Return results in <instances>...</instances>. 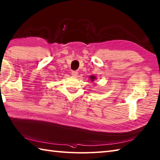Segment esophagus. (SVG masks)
<instances>
[{"label": "esophagus", "mask_w": 160, "mask_h": 160, "mask_svg": "<svg viewBox=\"0 0 160 160\" xmlns=\"http://www.w3.org/2000/svg\"><path fill=\"white\" fill-rule=\"evenodd\" d=\"M71 73H72V76H77L78 75V71H73Z\"/></svg>", "instance_id": "1"}]
</instances>
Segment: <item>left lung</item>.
Returning <instances> with one entry per match:
<instances>
[{
  "label": "left lung",
  "instance_id": "1",
  "mask_svg": "<svg viewBox=\"0 0 160 160\" xmlns=\"http://www.w3.org/2000/svg\"><path fill=\"white\" fill-rule=\"evenodd\" d=\"M90 78H92V79H93V78H94V77H93V76H91Z\"/></svg>",
  "mask_w": 160,
  "mask_h": 160
}]
</instances>
